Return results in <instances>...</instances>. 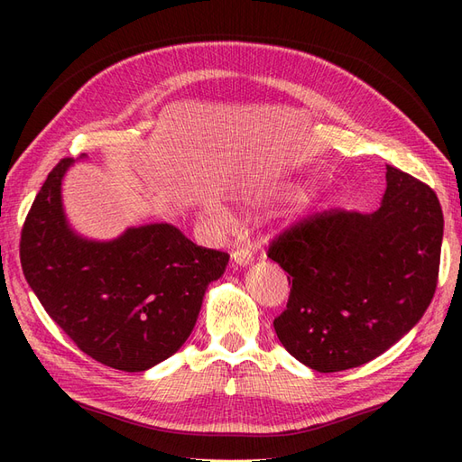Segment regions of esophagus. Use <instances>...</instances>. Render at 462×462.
Masks as SVG:
<instances>
[{"mask_svg":"<svg viewBox=\"0 0 462 462\" xmlns=\"http://www.w3.org/2000/svg\"><path fill=\"white\" fill-rule=\"evenodd\" d=\"M231 258H233V262H235V263H239V265H248V263H253V260H254V253H253V250H248V248H236L235 253L231 254Z\"/></svg>","mask_w":462,"mask_h":462,"instance_id":"34e87169","label":"esophagus"}]
</instances>
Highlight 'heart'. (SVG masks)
<instances>
[{
  "label": "heart",
  "instance_id": "b5f03b06",
  "mask_svg": "<svg viewBox=\"0 0 462 462\" xmlns=\"http://www.w3.org/2000/svg\"><path fill=\"white\" fill-rule=\"evenodd\" d=\"M204 216H206L208 221H212L214 226H223V223H226V219H227L226 209H223L217 202L204 204Z\"/></svg>",
  "mask_w": 462,
  "mask_h": 462
}]
</instances>
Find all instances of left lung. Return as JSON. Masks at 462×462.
<instances>
[{
  "label": "left lung",
  "mask_w": 462,
  "mask_h": 462,
  "mask_svg": "<svg viewBox=\"0 0 462 462\" xmlns=\"http://www.w3.org/2000/svg\"><path fill=\"white\" fill-rule=\"evenodd\" d=\"M372 214L341 208L279 233L268 258L289 273L279 341L316 372L366 365L411 331L438 287L443 212L426 183L387 165Z\"/></svg>",
  "instance_id": "8db88e82"
}]
</instances>
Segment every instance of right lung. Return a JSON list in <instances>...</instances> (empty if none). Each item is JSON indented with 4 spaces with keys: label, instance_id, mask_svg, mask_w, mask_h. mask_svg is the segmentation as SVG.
Masks as SVG:
<instances>
[{
    "label": "right lung",
    "instance_id": "right-lung-1",
    "mask_svg": "<svg viewBox=\"0 0 462 462\" xmlns=\"http://www.w3.org/2000/svg\"><path fill=\"white\" fill-rule=\"evenodd\" d=\"M61 160L21 231V265L50 318L104 366L144 372L177 353L197 324L208 285L229 254L189 241L170 223L131 227L107 243L67 226Z\"/></svg>",
    "mask_w": 462,
    "mask_h": 462
}]
</instances>
